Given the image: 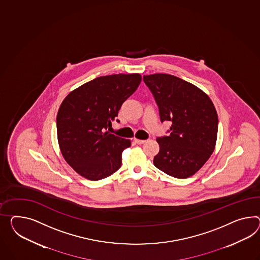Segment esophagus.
Listing matches in <instances>:
<instances>
[{
    "instance_id": "1",
    "label": "esophagus",
    "mask_w": 260,
    "mask_h": 260,
    "mask_svg": "<svg viewBox=\"0 0 260 260\" xmlns=\"http://www.w3.org/2000/svg\"><path fill=\"white\" fill-rule=\"evenodd\" d=\"M134 141L137 143V144H143L146 140H138V139H135Z\"/></svg>"
}]
</instances>
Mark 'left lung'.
I'll return each instance as SVG.
<instances>
[{
    "label": "left lung",
    "mask_w": 260,
    "mask_h": 260,
    "mask_svg": "<svg viewBox=\"0 0 260 260\" xmlns=\"http://www.w3.org/2000/svg\"><path fill=\"white\" fill-rule=\"evenodd\" d=\"M159 109L161 122L172 126L158 137L159 152L153 164L175 178L198 172L213 153L218 134V115L212 101L200 88L171 74L144 75Z\"/></svg>",
    "instance_id": "left-lung-1"
}]
</instances>
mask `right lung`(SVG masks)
Masks as SVG:
<instances>
[{"label":"right lung","instance_id":"right-lung-1","mask_svg":"<svg viewBox=\"0 0 260 260\" xmlns=\"http://www.w3.org/2000/svg\"><path fill=\"white\" fill-rule=\"evenodd\" d=\"M140 81L139 74L101 76L74 89L62 102L56 117L60 150L81 176L97 181L120 169L121 153L131 141L107 130Z\"/></svg>","mask_w":260,"mask_h":260}]
</instances>
